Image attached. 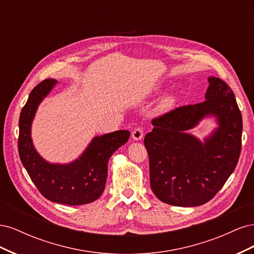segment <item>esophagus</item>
<instances>
[{
    "instance_id": "34e87169",
    "label": "esophagus",
    "mask_w": 254,
    "mask_h": 254,
    "mask_svg": "<svg viewBox=\"0 0 254 254\" xmlns=\"http://www.w3.org/2000/svg\"><path fill=\"white\" fill-rule=\"evenodd\" d=\"M143 136H144V131H143L142 127H137L132 131V137H133V140H135V141L142 140Z\"/></svg>"
}]
</instances>
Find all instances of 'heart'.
<instances>
[{"instance_id":"1","label":"heart","mask_w":254,"mask_h":254,"mask_svg":"<svg viewBox=\"0 0 254 254\" xmlns=\"http://www.w3.org/2000/svg\"><path fill=\"white\" fill-rule=\"evenodd\" d=\"M175 103H176V96L174 94H167L161 99L158 108L161 112H166L173 108Z\"/></svg>"}]
</instances>
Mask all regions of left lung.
<instances>
[{
	"instance_id": "1",
	"label": "left lung",
	"mask_w": 254,
	"mask_h": 254,
	"mask_svg": "<svg viewBox=\"0 0 254 254\" xmlns=\"http://www.w3.org/2000/svg\"><path fill=\"white\" fill-rule=\"evenodd\" d=\"M205 101L182 106L151 121L145 135L151 190L161 201L197 206L217 194L241 155L243 119L233 91L220 78H207ZM206 116L219 127L202 142L187 130Z\"/></svg>"
}]
</instances>
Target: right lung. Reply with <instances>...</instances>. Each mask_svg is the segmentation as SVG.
I'll use <instances>...</instances> for the list:
<instances>
[{
	"mask_svg": "<svg viewBox=\"0 0 254 254\" xmlns=\"http://www.w3.org/2000/svg\"><path fill=\"white\" fill-rule=\"evenodd\" d=\"M56 83L55 79H45L30 92L19 120V156L30 179L49 200L67 205L93 202L105 190L110 157L127 143L130 132L118 130L93 137L81 156L71 163L45 161L35 149L30 130L38 106Z\"/></svg>",
	"mask_w": 254,
	"mask_h": 254,
	"instance_id": "add662e5",
	"label": "right lung"
}]
</instances>
